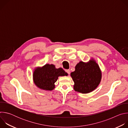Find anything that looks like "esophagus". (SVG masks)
<instances>
[{
  "label": "esophagus",
  "instance_id": "34e87169",
  "mask_svg": "<svg viewBox=\"0 0 128 128\" xmlns=\"http://www.w3.org/2000/svg\"><path fill=\"white\" fill-rule=\"evenodd\" d=\"M65 71L67 73V74H70V70H69V69H67V70H65Z\"/></svg>",
  "mask_w": 128,
  "mask_h": 128
}]
</instances>
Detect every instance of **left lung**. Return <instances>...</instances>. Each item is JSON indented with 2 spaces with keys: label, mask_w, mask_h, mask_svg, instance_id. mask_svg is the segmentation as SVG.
<instances>
[{
  "label": "left lung",
  "mask_w": 128,
  "mask_h": 128,
  "mask_svg": "<svg viewBox=\"0 0 128 128\" xmlns=\"http://www.w3.org/2000/svg\"><path fill=\"white\" fill-rule=\"evenodd\" d=\"M75 68L70 76L74 82V88L76 91L86 94L97 88L101 82L102 74L98 64L93 59L87 63L80 61Z\"/></svg>",
  "instance_id": "left-lung-1"
}]
</instances>
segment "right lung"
<instances>
[{"mask_svg":"<svg viewBox=\"0 0 128 128\" xmlns=\"http://www.w3.org/2000/svg\"><path fill=\"white\" fill-rule=\"evenodd\" d=\"M67 76L68 74L62 68H56L53 64H46L42 67L34 69L33 78L35 84L40 89L52 90L55 88V83L60 76Z\"/></svg>","mask_w":128,"mask_h":128,"instance_id":"right-lung-1","label":"right lung"}]
</instances>
